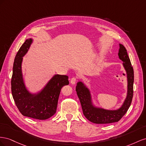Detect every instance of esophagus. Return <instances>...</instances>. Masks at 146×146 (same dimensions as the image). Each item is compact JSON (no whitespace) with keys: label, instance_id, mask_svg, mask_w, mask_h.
Masks as SVG:
<instances>
[{"label":"esophagus","instance_id":"obj_1","mask_svg":"<svg viewBox=\"0 0 146 146\" xmlns=\"http://www.w3.org/2000/svg\"><path fill=\"white\" fill-rule=\"evenodd\" d=\"M77 80H78V78L77 77H73V78H71L70 82H71V83H72V84H75V83L76 82Z\"/></svg>","mask_w":146,"mask_h":146}]
</instances>
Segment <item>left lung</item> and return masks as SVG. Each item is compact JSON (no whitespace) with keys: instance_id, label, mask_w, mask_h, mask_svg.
Listing matches in <instances>:
<instances>
[{"instance_id":"1","label":"left lung","mask_w":146,"mask_h":146,"mask_svg":"<svg viewBox=\"0 0 146 146\" xmlns=\"http://www.w3.org/2000/svg\"><path fill=\"white\" fill-rule=\"evenodd\" d=\"M119 57L123 62V66L127 73L128 94L127 98L122 106L117 111H107L96 109L92 106L89 92L82 82L77 84L76 90L80 99L83 114L89 121L97 124H106L118 122L125 114L130 108L133 96V82L134 71L127 52V49L122 44H120Z\"/></svg>"}]
</instances>
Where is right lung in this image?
Here are the masks:
<instances>
[{"label":"right lung","mask_w":146,"mask_h":146,"mask_svg":"<svg viewBox=\"0 0 146 146\" xmlns=\"http://www.w3.org/2000/svg\"><path fill=\"white\" fill-rule=\"evenodd\" d=\"M31 43V39L26 40L15 56L11 80V93L16 106L23 115L45 120L56 113L61 89L69 84L68 76L55 75L38 94L32 95L29 94L25 88L21 66L23 57L28 51Z\"/></svg>","instance_id":"obj_1"}]
</instances>
